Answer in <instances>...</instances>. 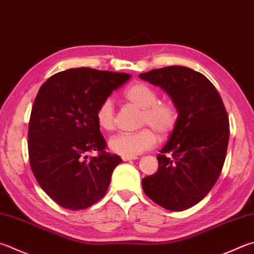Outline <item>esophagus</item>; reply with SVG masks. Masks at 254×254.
Segmentation results:
<instances>
[{"label": "esophagus", "mask_w": 254, "mask_h": 254, "mask_svg": "<svg viewBox=\"0 0 254 254\" xmlns=\"http://www.w3.org/2000/svg\"><path fill=\"white\" fill-rule=\"evenodd\" d=\"M136 156H127V155H123L122 160L123 161H130V160H135Z\"/></svg>", "instance_id": "esophagus-1"}]
</instances>
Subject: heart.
<instances>
[{"mask_svg":"<svg viewBox=\"0 0 254 254\" xmlns=\"http://www.w3.org/2000/svg\"><path fill=\"white\" fill-rule=\"evenodd\" d=\"M127 102L142 110L140 118L142 128L137 132H124L114 135L109 141V146L113 152L121 155L135 156L146 150L152 149L156 143V134L161 137L168 136L178 123L179 113L171 102L159 101V95L153 87L146 83L136 82L127 86L123 92ZM96 121L99 127L105 131H111L115 126V113L111 99H105L96 110Z\"/></svg>","mask_w":254,"mask_h":254,"instance_id":"1","label":"heart"}]
</instances>
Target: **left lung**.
<instances>
[{
    "mask_svg": "<svg viewBox=\"0 0 254 254\" xmlns=\"http://www.w3.org/2000/svg\"><path fill=\"white\" fill-rule=\"evenodd\" d=\"M139 76L160 86L179 113L156 156L158 171L142 180L143 191L164 209L187 210L211 191L222 171L230 136L228 113L214 85L190 67L165 66Z\"/></svg>",
    "mask_w": 254,
    "mask_h": 254,
    "instance_id": "1",
    "label": "left lung"
}]
</instances>
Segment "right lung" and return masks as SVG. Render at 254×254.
<instances>
[{"label":"right lung","instance_id":"obj_1","mask_svg":"<svg viewBox=\"0 0 254 254\" xmlns=\"http://www.w3.org/2000/svg\"><path fill=\"white\" fill-rule=\"evenodd\" d=\"M130 77L77 67L57 73L40 87L27 133L30 165L42 190L62 207L87 209L107 193L122 159L105 151L95 114ZM90 150L99 155L89 158Z\"/></svg>","mask_w":254,"mask_h":254}]
</instances>
